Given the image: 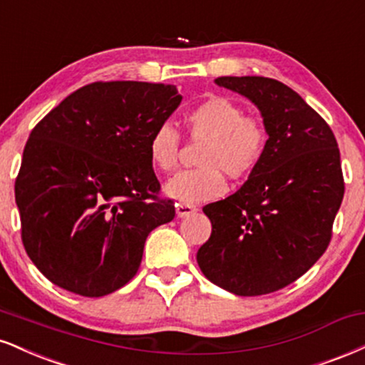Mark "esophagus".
<instances>
[{"label": "esophagus", "instance_id": "34e87169", "mask_svg": "<svg viewBox=\"0 0 365 365\" xmlns=\"http://www.w3.org/2000/svg\"><path fill=\"white\" fill-rule=\"evenodd\" d=\"M195 207L190 204H183V202H180L177 204V216L178 217H187V216H192V214H195Z\"/></svg>", "mask_w": 365, "mask_h": 365}]
</instances>
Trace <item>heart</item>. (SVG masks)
<instances>
[{
	"instance_id": "1",
	"label": "heart",
	"mask_w": 365,
	"mask_h": 365,
	"mask_svg": "<svg viewBox=\"0 0 365 365\" xmlns=\"http://www.w3.org/2000/svg\"><path fill=\"white\" fill-rule=\"evenodd\" d=\"M183 124L188 135L204 140L200 149V168L175 175L165 185V194L183 204H197L221 197L226 192V173L245 178L260 165L269 130L260 117L248 115L238 102L227 96H209L185 113ZM180 135L173 127H156L149 139V158L163 173L178 165Z\"/></svg>"
}]
</instances>
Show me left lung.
Instances as JSON below:
<instances>
[{
  "mask_svg": "<svg viewBox=\"0 0 365 365\" xmlns=\"http://www.w3.org/2000/svg\"><path fill=\"white\" fill-rule=\"evenodd\" d=\"M262 112L269 146L245 185L207 204L210 238L197 263L236 296H263L292 284L331 240L344 199L340 151L330 125L292 88L263 76H221Z\"/></svg>",
  "mask_w": 365,
  "mask_h": 365,
  "instance_id": "8db88e82",
  "label": "left lung"
}]
</instances>
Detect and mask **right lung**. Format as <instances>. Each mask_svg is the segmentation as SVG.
<instances>
[{"label": "right lung", "instance_id": "right-lung-1", "mask_svg": "<svg viewBox=\"0 0 365 365\" xmlns=\"http://www.w3.org/2000/svg\"><path fill=\"white\" fill-rule=\"evenodd\" d=\"M180 102L175 85L96 81L34 127L15 200L25 252L52 284L100 297L138 274L148 235L175 217L149 139Z\"/></svg>", "mask_w": 365, "mask_h": 365}]
</instances>
